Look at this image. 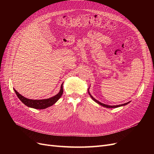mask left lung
Returning <instances> with one entry per match:
<instances>
[{
  "label": "left lung",
  "instance_id": "left-lung-1",
  "mask_svg": "<svg viewBox=\"0 0 154 154\" xmlns=\"http://www.w3.org/2000/svg\"><path fill=\"white\" fill-rule=\"evenodd\" d=\"M89 88H88V94L90 95V96L91 97V98L94 100L96 103H98V104H100V105H101V106H104V107H106V108H117V107H119V106H125V105H127V104H128L130 101H129V102H127V103H124V104H122V105H106V104H104V103H101V102H100L99 101H97V100H96L94 97H93V96H92V95L90 94V92H89Z\"/></svg>",
  "mask_w": 154,
  "mask_h": 154
}]
</instances>
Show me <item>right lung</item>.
I'll return each mask as SVG.
<instances>
[{"label":"right lung","mask_w":154,"mask_h":154,"mask_svg":"<svg viewBox=\"0 0 154 154\" xmlns=\"http://www.w3.org/2000/svg\"><path fill=\"white\" fill-rule=\"evenodd\" d=\"M14 91L16 93V94L18 98H19V100L26 106L35 109H45L48 108V107L54 105L60 98V97L62 96L63 94V83L61 85V88H60V90L58 94L53 97H49L48 99L31 100L26 98V97L22 96L15 88H14Z\"/></svg>","instance_id":"right-lung-1"}]
</instances>
